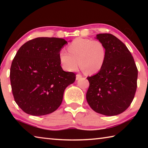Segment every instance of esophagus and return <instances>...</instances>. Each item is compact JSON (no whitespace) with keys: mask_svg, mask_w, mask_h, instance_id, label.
I'll use <instances>...</instances> for the list:
<instances>
[{"mask_svg":"<svg viewBox=\"0 0 148 148\" xmlns=\"http://www.w3.org/2000/svg\"><path fill=\"white\" fill-rule=\"evenodd\" d=\"M82 75H80V74H77V75H76V79H77V80L80 79V78H82Z\"/></svg>","mask_w":148,"mask_h":148,"instance_id":"obj_1","label":"esophagus"}]
</instances>
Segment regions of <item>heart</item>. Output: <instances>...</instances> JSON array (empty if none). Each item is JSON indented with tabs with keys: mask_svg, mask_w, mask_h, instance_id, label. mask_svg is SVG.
Instances as JSON below:
<instances>
[{
	"mask_svg": "<svg viewBox=\"0 0 148 148\" xmlns=\"http://www.w3.org/2000/svg\"><path fill=\"white\" fill-rule=\"evenodd\" d=\"M68 52L61 50L59 61L67 71L76 70L79 64L88 74H93L102 69L106 57V50L102 42L89 38H77L67 47Z\"/></svg>",
	"mask_w": 148,
	"mask_h": 148,
	"instance_id": "b5f03b06",
	"label": "heart"
}]
</instances>
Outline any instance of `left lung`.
Here are the masks:
<instances>
[{"mask_svg": "<svg viewBox=\"0 0 148 148\" xmlns=\"http://www.w3.org/2000/svg\"><path fill=\"white\" fill-rule=\"evenodd\" d=\"M104 44L106 57L102 69L87 77L89 87L86 99L97 113L116 116L125 111L133 101L137 87L138 69L127 46L111 34H97Z\"/></svg>", "mask_w": 148, "mask_h": 148, "instance_id": "obj_1", "label": "left lung"}]
</instances>
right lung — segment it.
Instances as JSON below:
<instances>
[{"label": "right lung", "instance_id": "obj_1", "mask_svg": "<svg viewBox=\"0 0 148 148\" xmlns=\"http://www.w3.org/2000/svg\"><path fill=\"white\" fill-rule=\"evenodd\" d=\"M64 39L39 37L27 42L17 51L10 68L11 87L16 104L25 113L38 116L60 106L64 89L76 74L62 70L59 53Z\"/></svg>", "mask_w": 148, "mask_h": 148}]
</instances>
